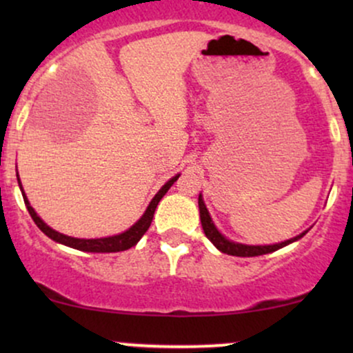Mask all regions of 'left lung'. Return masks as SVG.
I'll return each mask as SVG.
<instances>
[{
  "mask_svg": "<svg viewBox=\"0 0 353 353\" xmlns=\"http://www.w3.org/2000/svg\"><path fill=\"white\" fill-rule=\"evenodd\" d=\"M199 216H201V224H202V229H204L205 237H208L209 241L212 242L219 250H221V252L228 255H236V257H255V255L275 252V250L282 249V247L299 241V239H302L307 232H309V229H307L303 230L302 234H299V236L289 239V241H283L281 244H270V245H247V244H239V242L229 241L228 237L222 236V234L219 232L216 224H214L212 217H210L209 210L204 204V199H202V194H199Z\"/></svg>",
  "mask_w": 353,
  "mask_h": 353,
  "instance_id": "obj_1",
  "label": "left lung"
}]
</instances>
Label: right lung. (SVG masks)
<instances>
[{
  "label": "right lung",
  "mask_w": 353,
  "mask_h": 353,
  "mask_svg": "<svg viewBox=\"0 0 353 353\" xmlns=\"http://www.w3.org/2000/svg\"><path fill=\"white\" fill-rule=\"evenodd\" d=\"M16 176H18V172H16ZM179 176L181 174H176V176L171 177V179L165 182L163 188L159 189V192L152 197V201L149 202L148 209L144 210V214L141 216V219L136 222L134 225H131V228H129L128 230H124V232L116 234V236L101 237V239H78V237L66 236V234H61V232H58V230L51 229L50 225H48L46 222H44L43 219L36 214V210L31 208L30 201H28L26 194H24V190H23L19 176H18V184H19V189H21L24 204H26V209H28V212H30V216L33 217L34 224L38 225V228L41 229L48 237L52 239V241L59 242V244H63V245L72 247V249L83 250V252H119V250L131 249L132 245H136L137 242L141 241V237L144 236L145 230H148L149 225H151L152 217H154V210H156L157 204H159V201L165 196V192L171 189V185L174 184V182L179 179Z\"/></svg>",
  "instance_id": "obj_1"
}]
</instances>
